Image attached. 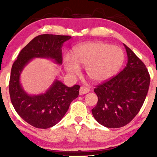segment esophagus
<instances>
[{"mask_svg": "<svg viewBox=\"0 0 157 157\" xmlns=\"http://www.w3.org/2000/svg\"><path fill=\"white\" fill-rule=\"evenodd\" d=\"M89 91L90 89L89 88L86 87V86H81L80 89V94L82 95V94H87L89 92Z\"/></svg>", "mask_w": 157, "mask_h": 157, "instance_id": "obj_1", "label": "esophagus"}]
</instances>
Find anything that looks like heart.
<instances>
[{
    "instance_id": "obj_1",
    "label": "heart",
    "mask_w": 157,
    "mask_h": 157,
    "mask_svg": "<svg viewBox=\"0 0 157 157\" xmlns=\"http://www.w3.org/2000/svg\"><path fill=\"white\" fill-rule=\"evenodd\" d=\"M125 54L121 48L102 42H89L77 46L72 59L63 58L65 69L69 75H79V66H86L88 77L94 82H102L117 75L123 65Z\"/></svg>"
}]
</instances>
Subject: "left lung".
<instances>
[{
	"instance_id": "obj_1",
	"label": "left lung",
	"mask_w": 157,
	"mask_h": 157,
	"mask_svg": "<svg viewBox=\"0 0 157 157\" xmlns=\"http://www.w3.org/2000/svg\"><path fill=\"white\" fill-rule=\"evenodd\" d=\"M128 63L122 71L96 86L98 97L91 110L102 125L117 128L128 124L143 105L150 85V75L143 62L124 44Z\"/></svg>"
}]
</instances>
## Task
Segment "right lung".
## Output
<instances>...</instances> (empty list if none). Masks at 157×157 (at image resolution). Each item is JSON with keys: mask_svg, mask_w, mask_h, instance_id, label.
<instances>
[{"mask_svg": "<svg viewBox=\"0 0 157 157\" xmlns=\"http://www.w3.org/2000/svg\"><path fill=\"white\" fill-rule=\"evenodd\" d=\"M71 37L40 35L32 40L19 53L11 70L9 90L11 102L16 112L27 123L37 128L55 125L67 112L70 104L79 95L80 86L68 87L56 80L46 93L28 94L20 83V76L26 65L35 57H44L62 64L63 44Z\"/></svg>", "mask_w": 157, "mask_h": 157, "instance_id": "1", "label": "right lung"}]
</instances>
